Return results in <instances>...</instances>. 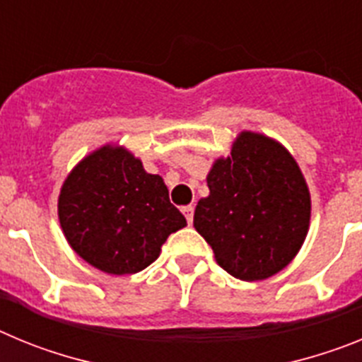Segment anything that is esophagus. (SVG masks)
I'll list each match as a JSON object with an SVG mask.
<instances>
[{"mask_svg": "<svg viewBox=\"0 0 362 362\" xmlns=\"http://www.w3.org/2000/svg\"><path fill=\"white\" fill-rule=\"evenodd\" d=\"M183 214H185V217H187L188 225H192V221H194V206H192V204L183 206Z\"/></svg>", "mask_w": 362, "mask_h": 362, "instance_id": "1", "label": "esophagus"}]
</instances>
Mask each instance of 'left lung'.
I'll use <instances>...</instances> for the list:
<instances>
[{
  "label": "left lung",
  "instance_id": "1",
  "mask_svg": "<svg viewBox=\"0 0 362 362\" xmlns=\"http://www.w3.org/2000/svg\"><path fill=\"white\" fill-rule=\"evenodd\" d=\"M194 226L216 261L241 281L268 279L290 264L310 226L308 185L292 153L272 137L245 132L206 175Z\"/></svg>",
  "mask_w": 362,
  "mask_h": 362
}]
</instances>
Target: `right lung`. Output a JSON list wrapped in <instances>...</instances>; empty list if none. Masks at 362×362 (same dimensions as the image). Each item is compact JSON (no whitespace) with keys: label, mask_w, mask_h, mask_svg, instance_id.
<instances>
[{"label":"right lung","mask_w":362,"mask_h":362,"mask_svg":"<svg viewBox=\"0 0 362 362\" xmlns=\"http://www.w3.org/2000/svg\"><path fill=\"white\" fill-rule=\"evenodd\" d=\"M72 250L114 276L145 270L187 219L168 199L161 175L123 146L105 145L74 166L57 199Z\"/></svg>","instance_id":"1"}]
</instances>
